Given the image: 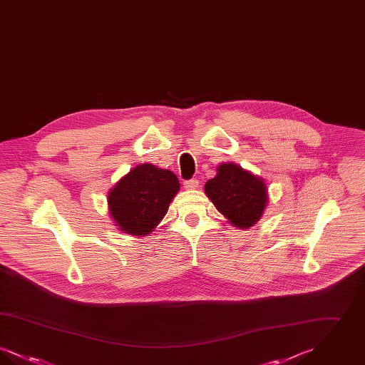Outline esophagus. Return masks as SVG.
Masks as SVG:
<instances>
[{"mask_svg":"<svg viewBox=\"0 0 365 365\" xmlns=\"http://www.w3.org/2000/svg\"><path fill=\"white\" fill-rule=\"evenodd\" d=\"M197 187H198V180L197 179H190V180L185 182V189L186 190H194Z\"/></svg>","mask_w":365,"mask_h":365,"instance_id":"34e87169","label":"esophagus"}]
</instances>
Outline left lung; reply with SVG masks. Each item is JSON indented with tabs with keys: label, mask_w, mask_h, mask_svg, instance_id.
Here are the masks:
<instances>
[{
	"label": "left lung",
	"mask_w": 365,
	"mask_h": 365,
	"mask_svg": "<svg viewBox=\"0 0 365 365\" xmlns=\"http://www.w3.org/2000/svg\"><path fill=\"white\" fill-rule=\"evenodd\" d=\"M204 191L228 223L241 230L260 220L269 200L264 179L234 163L220 164Z\"/></svg>",
	"instance_id": "left-lung-1"
}]
</instances>
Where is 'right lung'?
<instances>
[{"instance_id": "obj_1", "label": "right lung", "mask_w": 365, "mask_h": 365, "mask_svg": "<svg viewBox=\"0 0 365 365\" xmlns=\"http://www.w3.org/2000/svg\"><path fill=\"white\" fill-rule=\"evenodd\" d=\"M179 189L174 173L139 164L108 192V212L124 234L145 237L163 220Z\"/></svg>"}]
</instances>
